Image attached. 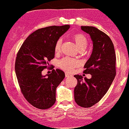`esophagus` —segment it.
Wrapping results in <instances>:
<instances>
[{"label":"esophagus","instance_id":"1","mask_svg":"<svg viewBox=\"0 0 129 129\" xmlns=\"http://www.w3.org/2000/svg\"><path fill=\"white\" fill-rule=\"evenodd\" d=\"M70 76H71V75H70L69 74H68V73H66V74H65V76H66V77H70Z\"/></svg>","mask_w":129,"mask_h":129}]
</instances>
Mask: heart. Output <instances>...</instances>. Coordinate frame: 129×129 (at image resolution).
Wrapping results in <instances>:
<instances>
[{
	"instance_id": "heart-1",
	"label": "heart",
	"mask_w": 129,
	"mask_h": 129,
	"mask_svg": "<svg viewBox=\"0 0 129 129\" xmlns=\"http://www.w3.org/2000/svg\"><path fill=\"white\" fill-rule=\"evenodd\" d=\"M72 39L77 47L79 51H84L87 48L88 41L86 37L81 33H76L72 36ZM62 39L59 38L56 40L55 44L54 51L55 53L58 54L61 50L62 45ZM58 66L59 68L67 72L71 73L73 70L80 66V62L77 60L71 59V58L65 57L60 59L58 62Z\"/></svg>"
}]
</instances>
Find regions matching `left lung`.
Returning a JSON list of instances; mask_svg holds the SVG:
<instances>
[{
	"label": "left lung",
	"instance_id": "1",
	"mask_svg": "<svg viewBox=\"0 0 129 129\" xmlns=\"http://www.w3.org/2000/svg\"><path fill=\"white\" fill-rule=\"evenodd\" d=\"M81 28L90 35L93 42L92 55L83 71L92 77L83 80L81 76H74L77 80L74 99L80 107L89 108L104 97L111 85L116 74V55L113 43L105 33L92 26H81Z\"/></svg>",
	"mask_w": 129,
	"mask_h": 129
}]
</instances>
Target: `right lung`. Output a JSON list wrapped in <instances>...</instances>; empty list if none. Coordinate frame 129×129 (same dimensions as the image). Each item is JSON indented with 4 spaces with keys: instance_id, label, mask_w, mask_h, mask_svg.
Returning a JSON list of instances; mask_svg holds the SVG:
<instances>
[{
    "instance_id": "1",
    "label": "right lung",
    "mask_w": 129,
    "mask_h": 129,
    "mask_svg": "<svg viewBox=\"0 0 129 129\" xmlns=\"http://www.w3.org/2000/svg\"><path fill=\"white\" fill-rule=\"evenodd\" d=\"M69 28V25H65L38 29L26 39L18 52L15 70L21 92L36 108L48 109L56 101V89L65 73L53 68L47 76L42 72L54 58L56 40Z\"/></svg>"
}]
</instances>
